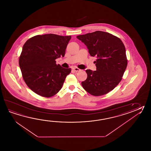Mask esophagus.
I'll use <instances>...</instances> for the list:
<instances>
[{"label":"esophagus","instance_id":"34e87169","mask_svg":"<svg viewBox=\"0 0 151 151\" xmlns=\"http://www.w3.org/2000/svg\"><path fill=\"white\" fill-rule=\"evenodd\" d=\"M73 70L75 72H77V71H79L81 70L80 69L77 68V67H74V68H73Z\"/></svg>","mask_w":151,"mask_h":151}]
</instances>
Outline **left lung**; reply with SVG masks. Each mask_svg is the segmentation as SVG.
<instances>
[{
	"instance_id": "left-lung-1",
	"label": "left lung",
	"mask_w": 151,
	"mask_h": 151,
	"mask_svg": "<svg viewBox=\"0 0 151 151\" xmlns=\"http://www.w3.org/2000/svg\"><path fill=\"white\" fill-rule=\"evenodd\" d=\"M87 47L90 55L97 58L96 70H86L88 77L82 82L83 89L95 96L110 92L122 79L127 61L125 47L119 38L103 31L76 37Z\"/></svg>"
}]
</instances>
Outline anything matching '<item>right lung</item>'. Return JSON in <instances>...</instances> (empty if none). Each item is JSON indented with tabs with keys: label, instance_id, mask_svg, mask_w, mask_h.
Listing matches in <instances>:
<instances>
[{
	"label": "right lung",
	"instance_id": "add662e5",
	"mask_svg": "<svg viewBox=\"0 0 151 151\" xmlns=\"http://www.w3.org/2000/svg\"><path fill=\"white\" fill-rule=\"evenodd\" d=\"M70 35H37L25 42L19 58L22 77L29 89L39 95L50 97L61 90L70 68L56 64L64 57Z\"/></svg>",
	"mask_w": 151,
	"mask_h": 151
}]
</instances>
